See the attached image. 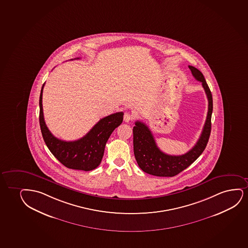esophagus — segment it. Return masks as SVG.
Returning a JSON list of instances; mask_svg holds the SVG:
<instances>
[{
  "instance_id": "esophagus-1",
  "label": "esophagus",
  "mask_w": 248,
  "mask_h": 248,
  "mask_svg": "<svg viewBox=\"0 0 248 248\" xmlns=\"http://www.w3.org/2000/svg\"><path fill=\"white\" fill-rule=\"evenodd\" d=\"M132 119H133V117H132V115L131 113L125 112V114H124V121H125V123H129Z\"/></svg>"
}]
</instances>
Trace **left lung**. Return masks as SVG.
<instances>
[{"instance_id":"1","label":"left lung","mask_w":248,"mask_h":248,"mask_svg":"<svg viewBox=\"0 0 248 248\" xmlns=\"http://www.w3.org/2000/svg\"><path fill=\"white\" fill-rule=\"evenodd\" d=\"M192 75L198 81L202 83L208 99L206 121L201 137L196 144L188 153L174 156L164 154L160 150L154 135L148 125L141 122H136L133 127V149L134 155L142 171L158 177H172L182 172L197 159L206 148L211 130V115L213 110V99L210 88L203 74L193 66H188Z\"/></svg>"}]
</instances>
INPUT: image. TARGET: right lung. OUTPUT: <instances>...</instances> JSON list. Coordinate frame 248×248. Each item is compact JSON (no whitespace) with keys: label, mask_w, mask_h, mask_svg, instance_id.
I'll use <instances>...</instances> for the list:
<instances>
[{"label":"right lung","mask_w":248,"mask_h":248,"mask_svg":"<svg viewBox=\"0 0 248 248\" xmlns=\"http://www.w3.org/2000/svg\"><path fill=\"white\" fill-rule=\"evenodd\" d=\"M79 58H77L78 60ZM39 97V123L42 135L52 154L63 165L72 170L91 171L100 165L105 147L113 131L123 121V112H116L100 119L83 138L66 141L55 138L44 122L43 111V90Z\"/></svg>","instance_id":"right-lung-1"}]
</instances>
